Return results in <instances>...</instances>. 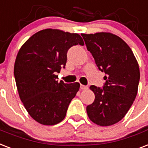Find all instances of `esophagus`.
Returning <instances> with one entry per match:
<instances>
[{
    "instance_id": "34e87169",
    "label": "esophagus",
    "mask_w": 148,
    "mask_h": 148,
    "mask_svg": "<svg viewBox=\"0 0 148 148\" xmlns=\"http://www.w3.org/2000/svg\"><path fill=\"white\" fill-rule=\"evenodd\" d=\"M80 89L81 90H87L88 89V86H84V85H80Z\"/></svg>"
}]
</instances>
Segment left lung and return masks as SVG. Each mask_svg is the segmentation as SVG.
<instances>
[{"instance_id": "obj_1", "label": "left lung", "mask_w": 148, "mask_h": 148, "mask_svg": "<svg viewBox=\"0 0 148 148\" xmlns=\"http://www.w3.org/2000/svg\"><path fill=\"white\" fill-rule=\"evenodd\" d=\"M81 35L98 69L106 74L103 88L90 87L95 99L86 106L87 114L97 125H113L124 117L136 98L139 66L130 47L116 35L106 32Z\"/></svg>"}]
</instances>
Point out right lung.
Returning <instances> with one entry per match:
<instances>
[{"instance_id": "add662e5", "label": "right lung", "mask_w": 148, "mask_h": 148, "mask_svg": "<svg viewBox=\"0 0 148 148\" xmlns=\"http://www.w3.org/2000/svg\"><path fill=\"white\" fill-rule=\"evenodd\" d=\"M76 45H84L79 35L49 28L35 33L18 51L14 74L19 97L41 124L60 123L79 91V82H58L56 75L65 68L69 49Z\"/></svg>"}]
</instances>
